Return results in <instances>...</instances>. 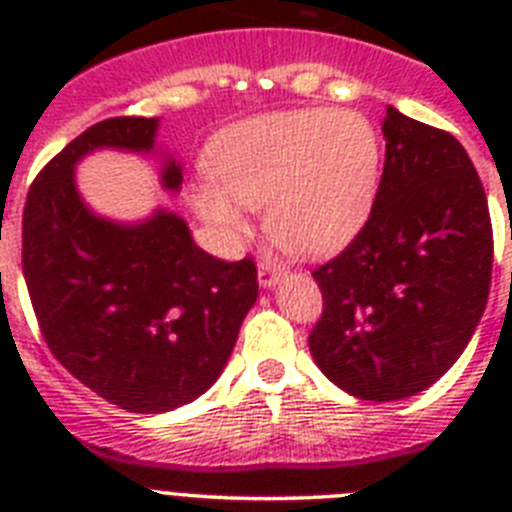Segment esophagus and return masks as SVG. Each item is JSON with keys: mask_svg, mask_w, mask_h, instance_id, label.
<instances>
[{"mask_svg": "<svg viewBox=\"0 0 512 512\" xmlns=\"http://www.w3.org/2000/svg\"><path fill=\"white\" fill-rule=\"evenodd\" d=\"M287 269L284 266H277L274 261H261L259 264V284L264 289H274L284 279Z\"/></svg>", "mask_w": 512, "mask_h": 512, "instance_id": "34e87169", "label": "esophagus"}]
</instances>
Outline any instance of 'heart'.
Masks as SVG:
<instances>
[{
	"mask_svg": "<svg viewBox=\"0 0 512 512\" xmlns=\"http://www.w3.org/2000/svg\"><path fill=\"white\" fill-rule=\"evenodd\" d=\"M205 166L212 182L194 184L189 202L223 241L248 230L243 207H264L279 246L323 256L364 228L377 200L382 143L361 112L300 107L220 130Z\"/></svg>",
	"mask_w": 512,
	"mask_h": 512,
	"instance_id": "b5f03b06",
	"label": "heart"
}]
</instances>
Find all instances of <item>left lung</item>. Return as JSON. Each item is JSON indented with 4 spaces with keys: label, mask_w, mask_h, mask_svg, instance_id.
<instances>
[{
    "label": "left lung",
    "mask_w": 512,
    "mask_h": 512,
    "mask_svg": "<svg viewBox=\"0 0 512 512\" xmlns=\"http://www.w3.org/2000/svg\"><path fill=\"white\" fill-rule=\"evenodd\" d=\"M382 182L346 251L312 271L320 372L359 400L413 397L449 372L485 312L492 225L472 158L451 133L387 107Z\"/></svg>",
    "instance_id": "obj_1"
}]
</instances>
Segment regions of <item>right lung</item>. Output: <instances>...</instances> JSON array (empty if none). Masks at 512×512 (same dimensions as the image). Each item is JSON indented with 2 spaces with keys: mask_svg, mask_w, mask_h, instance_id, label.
Returning <instances> with one entry per match:
<instances>
[{
  "mask_svg": "<svg viewBox=\"0 0 512 512\" xmlns=\"http://www.w3.org/2000/svg\"><path fill=\"white\" fill-rule=\"evenodd\" d=\"M158 122L112 117L84 130L40 171L22 215V271L48 348L89 390L143 415L210 390L259 297L256 264L202 251L176 212L117 223L81 200V158L153 153ZM161 187L182 189L174 156H164Z\"/></svg>",
  "mask_w": 512,
  "mask_h": 512,
  "instance_id": "obj_1",
  "label": "right lung"
}]
</instances>
